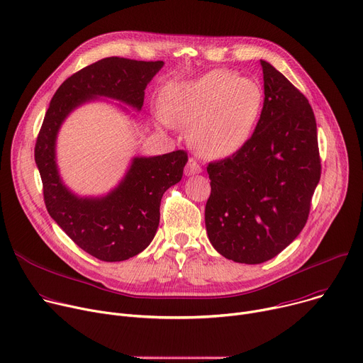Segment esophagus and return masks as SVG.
<instances>
[{
  "label": "esophagus",
  "instance_id": "1",
  "mask_svg": "<svg viewBox=\"0 0 363 363\" xmlns=\"http://www.w3.org/2000/svg\"><path fill=\"white\" fill-rule=\"evenodd\" d=\"M201 171H203V169H201V167L199 164V162L194 160V159H189V160H188V163H186V168H185V174H186L188 177H192V175L200 174Z\"/></svg>",
  "mask_w": 363,
  "mask_h": 363
}]
</instances>
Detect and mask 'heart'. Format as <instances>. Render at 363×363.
Returning <instances> with one entry per match:
<instances>
[{
    "instance_id": "obj_1",
    "label": "heart",
    "mask_w": 363,
    "mask_h": 363,
    "mask_svg": "<svg viewBox=\"0 0 363 363\" xmlns=\"http://www.w3.org/2000/svg\"><path fill=\"white\" fill-rule=\"evenodd\" d=\"M263 101L257 81L214 69L191 81L168 82L160 92L159 111L167 123L191 124V143L201 155L227 159L250 140Z\"/></svg>"
}]
</instances>
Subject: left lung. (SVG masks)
I'll return each instance as SVG.
<instances>
[{
	"instance_id": "obj_1",
	"label": "left lung",
	"mask_w": 363,
	"mask_h": 363,
	"mask_svg": "<svg viewBox=\"0 0 363 363\" xmlns=\"http://www.w3.org/2000/svg\"><path fill=\"white\" fill-rule=\"evenodd\" d=\"M260 65L265 101L250 140L207 168L208 239L221 256L247 265L275 257L301 233L321 175L308 100L269 62Z\"/></svg>"
}]
</instances>
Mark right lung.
<instances>
[{
  "label": "right lung",
  "instance_id": "1",
  "mask_svg": "<svg viewBox=\"0 0 363 363\" xmlns=\"http://www.w3.org/2000/svg\"><path fill=\"white\" fill-rule=\"evenodd\" d=\"M162 60L106 57L81 69L55 92L38 136L35 160L50 217L82 250L104 262H121L143 252L159 225L163 192L178 184L186 152L135 156L110 192L82 196L65 185L56 162V140L68 116L100 98L142 110L145 89L162 69ZM124 113L125 106L117 104Z\"/></svg>",
  "mask_w": 363,
  "mask_h": 363
}]
</instances>
